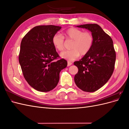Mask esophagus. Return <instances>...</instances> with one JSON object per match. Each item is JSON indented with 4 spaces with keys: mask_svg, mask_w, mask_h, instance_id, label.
<instances>
[{
    "mask_svg": "<svg viewBox=\"0 0 129 129\" xmlns=\"http://www.w3.org/2000/svg\"><path fill=\"white\" fill-rule=\"evenodd\" d=\"M72 64V62H69V61H68V64H67L68 66H71Z\"/></svg>",
    "mask_w": 129,
    "mask_h": 129,
    "instance_id": "obj_1",
    "label": "esophagus"
}]
</instances>
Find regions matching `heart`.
Wrapping results in <instances>:
<instances>
[{
	"mask_svg": "<svg viewBox=\"0 0 129 129\" xmlns=\"http://www.w3.org/2000/svg\"><path fill=\"white\" fill-rule=\"evenodd\" d=\"M64 38L67 41H73L71 46V50H66L60 54V56L68 61H74L80 55L84 56L90 51L94 39L91 33L83 32L82 30L71 27L65 31L64 37L56 34L52 38V44L54 47L60 52L63 51L65 47Z\"/></svg>",
	"mask_w": 129,
	"mask_h": 129,
	"instance_id": "obj_1",
	"label": "heart"
}]
</instances>
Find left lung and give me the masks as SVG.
I'll return each mask as SVG.
<instances>
[{
    "label": "left lung",
    "mask_w": 129,
    "mask_h": 129,
    "mask_svg": "<svg viewBox=\"0 0 129 129\" xmlns=\"http://www.w3.org/2000/svg\"><path fill=\"white\" fill-rule=\"evenodd\" d=\"M77 27L91 31L94 42L87 55L74 62L79 69L74 81L82 90L94 92L111 77L115 68L116 52L112 39L99 25L84 24Z\"/></svg>",
    "instance_id": "left-lung-1"
}]
</instances>
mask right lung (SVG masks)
<instances>
[{"mask_svg":"<svg viewBox=\"0 0 129 129\" xmlns=\"http://www.w3.org/2000/svg\"><path fill=\"white\" fill-rule=\"evenodd\" d=\"M61 28L54 25L37 26L21 40L19 63L26 81L38 91L48 92L55 88L60 72L67 66L52 44L53 37Z\"/></svg>","mask_w":129,"mask_h":129,"instance_id":"right-lung-1","label":"right lung"}]
</instances>
